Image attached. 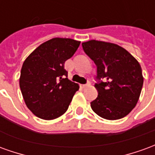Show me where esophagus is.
I'll use <instances>...</instances> for the list:
<instances>
[{
    "label": "esophagus",
    "instance_id": "esophagus-1",
    "mask_svg": "<svg viewBox=\"0 0 155 155\" xmlns=\"http://www.w3.org/2000/svg\"><path fill=\"white\" fill-rule=\"evenodd\" d=\"M89 85H91V82H88L87 84H81V88H85L89 86Z\"/></svg>",
    "mask_w": 155,
    "mask_h": 155
}]
</instances>
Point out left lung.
Returning a JSON list of instances; mask_svg holds the SVG:
<instances>
[{
	"instance_id": "left-lung-1",
	"label": "left lung",
	"mask_w": 155,
	"mask_h": 155,
	"mask_svg": "<svg viewBox=\"0 0 155 155\" xmlns=\"http://www.w3.org/2000/svg\"><path fill=\"white\" fill-rule=\"evenodd\" d=\"M84 53L97 67V98L91 102L94 113L105 120L126 116L135 107L143 87L140 63L118 45L92 40L82 43ZM104 79V81H102Z\"/></svg>"
}]
</instances>
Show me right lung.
Here are the masks:
<instances>
[{"label":"right lung","instance_id":"add662e5","mask_svg":"<svg viewBox=\"0 0 155 155\" xmlns=\"http://www.w3.org/2000/svg\"><path fill=\"white\" fill-rule=\"evenodd\" d=\"M81 41L53 38L35 49L22 64L20 88L30 110L42 120L65 113L79 84L67 78L64 62L73 56Z\"/></svg>","mask_w":155,"mask_h":155}]
</instances>
